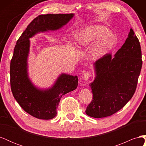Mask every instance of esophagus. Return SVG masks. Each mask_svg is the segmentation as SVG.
<instances>
[{"label":"esophagus","mask_w":146,"mask_h":146,"mask_svg":"<svg viewBox=\"0 0 146 146\" xmlns=\"http://www.w3.org/2000/svg\"><path fill=\"white\" fill-rule=\"evenodd\" d=\"M91 74L89 72H86L83 75V79H84L85 80H88L91 78Z\"/></svg>","instance_id":"obj_1"}]
</instances>
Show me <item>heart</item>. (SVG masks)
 Returning a JSON list of instances; mask_svg holds the SVG:
<instances>
[{
    "mask_svg": "<svg viewBox=\"0 0 146 146\" xmlns=\"http://www.w3.org/2000/svg\"><path fill=\"white\" fill-rule=\"evenodd\" d=\"M114 36L102 25L88 26L78 30L74 35L75 43L81 48H88L94 45L92 55L95 58L104 55L111 47Z\"/></svg>",
    "mask_w": 146,
    "mask_h": 146,
    "instance_id": "heart-1",
    "label": "heart"
}]
</instances>
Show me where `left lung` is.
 Masks as SVG:
<instances>
[{
    "label": "left lung",
    "instance_id": "left-lung-1",
    "mask_svg": "<svg viewBox=\"0 0 146 146\" xmlns=\"http://www.w3.org/2000/svg\"><path fill=\"white\" fill-rule=\"evenodd\" d=\"M140 43L133 30L114 56L107 54L94 63L96 77L90 83L92 100L86 110L95 118L110 116L122 108L136 89L143 61Z\"/></svg>",
    "mask_w": 146,
    "mask_h": 146
}]
</instances>
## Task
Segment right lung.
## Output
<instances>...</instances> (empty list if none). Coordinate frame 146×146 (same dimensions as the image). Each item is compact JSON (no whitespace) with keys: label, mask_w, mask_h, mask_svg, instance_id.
Segmentation results:
<instances>
[{"label":"right lung","mask_w":146,"mask_h":146,"mask_svg":"<svg viewBox=\"0 0 146 146\" xmlns=\"http://www.w3.org/2000/svg\"><path fill=\"white\" fill-rule=\"evenodd\" d=\"M73 14H47L35 18L17 41L10 63V85L13 96L25 111L39 119H51L56 116L61 98L76 90L77 76L62 74L51 88L39 90L31 82L27 73L29 38L38 32L58 30L66 25Z\"/></svg>","instance_id":"1"}]
</instances>
